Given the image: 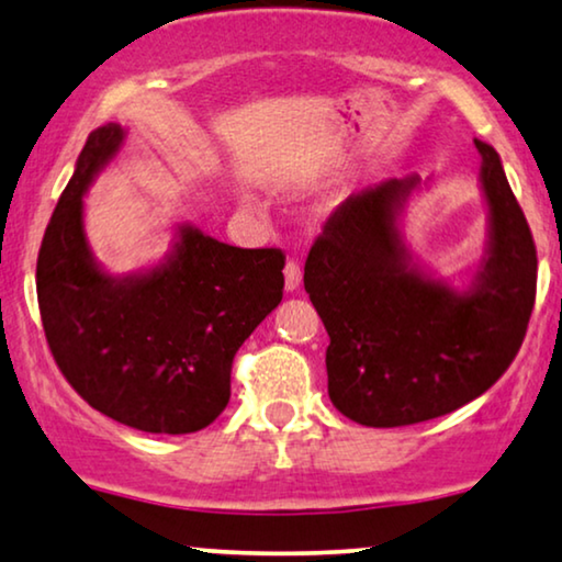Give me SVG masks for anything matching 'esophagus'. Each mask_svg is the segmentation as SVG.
<instances>
[{
    "instance_id": "esophagus-1",
    "label": "esophagus",
    "mask_w": 562,
    "mask_h": 562,
    "mask_svg": "<svg viewBox=\"0 0 562 562\" xmlns=\"http://www.w3.org/2000/svg\"><path fill=\"white\" fill-rule=\"evenodd\" d=\"M283 283H286V291H296L299 283H302V271L294 260H289L286 268H283Z\"/></svg>"
}]
</instances>
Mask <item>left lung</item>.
<instances>
[{
	"label": "left lung",
	"mask_w": 562,
	"mask_h": 562,
	"mask_svg": "<svg viewBox=\"0 0 562 562\" xmlns=\"http://www.w3.org/2000/svg\"><path fill=\"white\" fill-rule=\"evenodd\" d=\"M486 202V250L465 286L422 266L402 214L417 173L350 196L327 220L304 266V289L325 322L327 391L366 427H404L456 412L502 379L525 340L537 250L502 158L475 140Z\"/></svg>",
	"instance_id": "left-lung-1"
}]
</instances>
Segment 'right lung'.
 I'll use <instances>...</instances> for the list:
<instances>
[{
	"mask_svg": "<svg viewBox=\"0 0 562 562\" xmlns=\"http://www.w3.org/2000/svg\"><path fill=\"white\" fill-rule=\"evenodd\" d=\"M122 143L117 122L89 135L45 229L43 329L60 373L97 412L140 432H199L225 412L235 352L281 304L283 252L235 248L179 222L158 263L104 271L83 196Z\"/></svg>",
	"mask_w": 562,
	"mask_h": 562,
	"instance_id": "right-lung-1",
	"label": "right lung"
}]
</instances>
